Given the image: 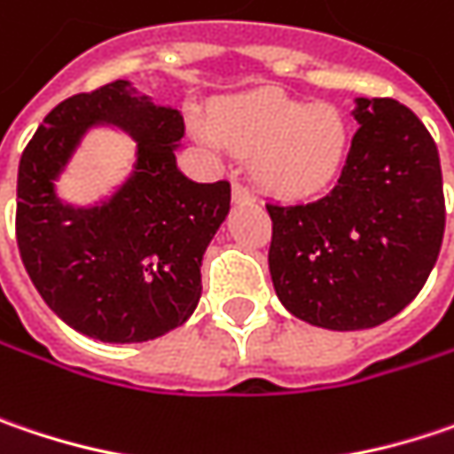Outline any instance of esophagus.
<instances>
[{
	"label": "esophagus",
	"instance_id": "esophagus-1",
	"mask_svg": "<svg viewBox=\"0 0 454 454\" xmlns=\"http://www.w3.org/2000/svg\"><path fill=\"white\" fill-rule=\"evenodd\" d=\"M232 199H235V204H253L255 201V191L250 185H245V183H235L232 185Z\"/></svg>",
	"mask_w": 454,
	"mask_h": 454
}]
</instances>
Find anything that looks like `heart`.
<instances>
[{
	"mask_svg": "<svg viewBox=\"0 0 454 454\" xmlns=\"http://www.w3.org/2000/svg\"><path fill=\"white\" fill-rule=\"evenodd\" d=\"M207 145L253 157L261 185L286 199L323 191L339 176L348 129L333 106H308L278 90H253L222 100L211 126L193 121Z\"/></svg>",
	"mask_w": 454,
	"mask_h": 454,
	"instance_id": "1",
	"label": "heart"
}]
</instances>
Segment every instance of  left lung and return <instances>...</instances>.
Returning a JSON list of instances; mask_svg holds the SVG:
<instances>
[{
	"label": "left lung",
	"instance_id": "left-lung-1",
	"mask_svg": "<svg viewBox=\"0 0 454 454\" xmlns=\"http://www.w3.org/2000/svg\"><path fill=\"white\" fill-rule=\"evenodd\" d=\"M339 183L309 204H266L281 305L328 331L374 328L421 292L444 235L439 152L398 100L356 98Z\"/></svg>",
	"mask_w": 454,
	"mask_h": 454
}]
</instances>
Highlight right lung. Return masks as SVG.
Instances as JSON below:
<instances>
[{"instance_id":"obj_1","label":"right lung","mask_w":454,"mask_h":454,"mask_svg":"<svg viewBox=\"0 0 454 454\" xmlns=\"http://www.w3.org/2000/svg\"><path fill=\"white\" fill-rule=\"evenodd\" d=\"M98 122L137 139L132 178L103 205H61L52 180ZM183 134L176 108L154 106L131 82L115 80L59 103L20 157V258L43 302L90 339L165 336L201 300V258L230 211V183H193L180 173Z\"/></svg>"}]
</instances>
